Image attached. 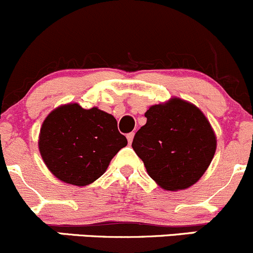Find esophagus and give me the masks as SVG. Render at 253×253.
<instances>
[{
    "label": "esophagus",
    "mask_w": 253,
    "mask_h": 253,
    "mask_svg": "<svg viewBox=\"0 0 253 253\" xmlns=\"http://www.w3.org/2000/svg\"><path fill=\"white\" fill-rule=\"evenodd\" d=\"M133 137H134V132H131V133L127 134V139H128L129 144H131L132 141H133Z\"/></svg>",
    "instance_id": "obj_1"
}]
</instances>
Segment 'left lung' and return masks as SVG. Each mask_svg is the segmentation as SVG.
I'll use <instances>...</instances> for the list:
<instances>
[{"mask_svg": "<svg viewBox=\"0 0 253 253\" xmlns=\"http://www.w3.org/2000/svg\"><path fill=\"white\" fill-rule=\"evenodd\" d=\"M147 124L137 131L132 148L148 175L164 190H185L208 169L216 137L202 111L180 98L153 105Z\"/></svg>", "mask_w": 253, "mask_h": 253, "instance_id": "obj_1", "label": "left lung"}]
</instances>
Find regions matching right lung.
Segmentation results:
<instances>
[{"label":"right lung","instance_id":"obj_1","mask_svg":"<svg viewBox=\"0 0 253 253\" xmlns=\"http://www.w3.org/2000/svg\"><path fill=\"white\" fill-rule=\"evenodd\" d=\"M127 139L108 112L66 104L51 111L42 122L39 150L47 169L58 180L86 186L98 180Z\"/></svg>","mask_w":253,"mask_h":253}]
</instances>
